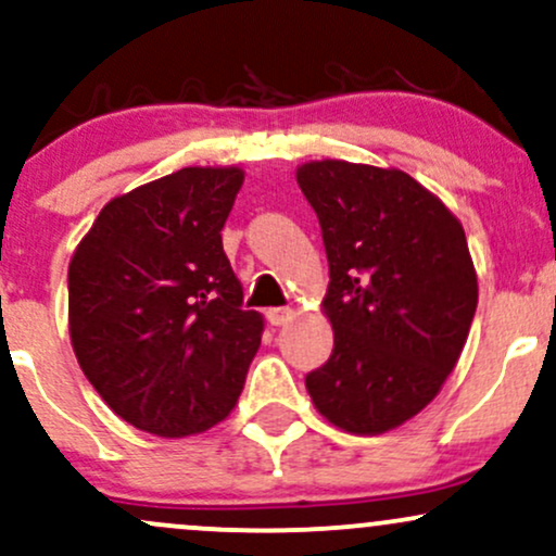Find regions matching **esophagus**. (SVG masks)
Masks as SVG:
<instances>
[{"label": "esophagus", "instance_id": "obj_1", "mask_svg": "<svg viewBox=\"0 0 556 556\" xmlns=\"http://www.w3.org/2000/svg\"><path fill=\"white\" fill-rule=\"evenodd\" d=\"M292 316H295V311H292V308H269V311H266V318H269L271 327H285V324L290 321Z\"/></svg>", "mask_w": 556, "mask_h": 556}]
</instances>
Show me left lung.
<instances>
[{
	"label": "left lung",
	"mask_w": 556,
	"mask_h": 556,
	"mask_svg": "<svg viewBox=\"0 0 556 556\" xmlns=\"http://www.w3.org/2000/svg\"><path fill=\"white\" fill-rule=\"evenodd\" d=\"M295 177L321 225L334 329L305 387L337 429L392 431L437 397L468 340L478 279L465 229L402 169L324 159Z\"/></svg>",
	"instance_id": "obj_1"
}]
</instances>
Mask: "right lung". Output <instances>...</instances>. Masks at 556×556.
Listing matches in <instances>:
<instances>
[{
  "label": "right lung",
  "instance_id": "add662e5",
  "mask_svg": "<svg viewBox=\"0 0 556 556\" xmlns=\"http://www.w3.org/2000/svg\"><path fill=\"white\" fill-rule=\"evenodd\" d=\"M242 180L185 167L112 198L70 261L75 358L140 431L203 433L238 405L264 331L222 248Z\"/></svg>",
  "mask_w": 556,
  "mask_h": 556
}]
</instances>
